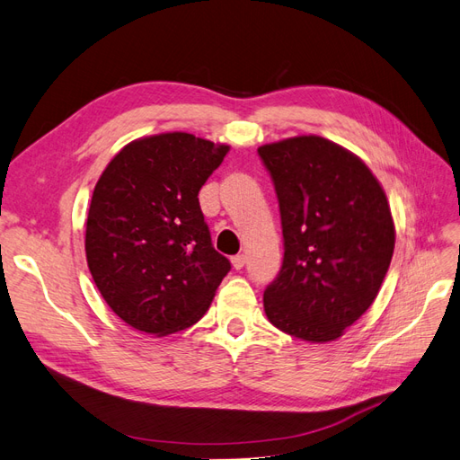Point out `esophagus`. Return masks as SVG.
Wrapping results in <instances>:
<instances>
[{"label":"esophagus","mask_w":460,"mask_h":460,"mask_svg":"<svg viewBox=\"0 0 460 460\" xmlns=\"http://www.w3.org/2000/svg\"><path fill=\"white\" fill-rule=\"evenodd\" d=\"M243 264H245V255H235V257H232V267H234L235 270L243 269Z\"/></svg>","instance_id":"34e87169"}]
</instances>
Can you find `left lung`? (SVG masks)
Wrapping results in <instances>:
<instances>
[{
  "instance_id": "obj_1",
  "label": "left lung",
  "mask_w": 460,
  "mask_h": 460,
  "mask_svg": "<svg viewBox=\"0 0 460 460\" xmlns=\"http://www.w3.org/2000/svg\"><path fill=\"white\" fill-rule=\"evenodd\" d=\"M280 205L284 261L262 303L289 336H343L378 296L395 247L385 191L355 153L320 136L261 146Z\"/></svg>"
}]
</instances>
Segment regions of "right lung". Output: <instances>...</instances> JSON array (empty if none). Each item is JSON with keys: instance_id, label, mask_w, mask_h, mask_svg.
Wrapping results in <instances>:
<instances>
[{"instance_id": "add662e5", "label": "right lung", "mask_w": 460, "mask_h": 460, "mask_svg": "<svg viewBox=\"0 0 460 460\" xmlns=\"http://www.w3.org/2000/svg\"><path fill=\"white\" fill-rule=\"evenodd\" d=\"M230 146L166 132L124 146L93 188L86 259L128 326L169 336L207 313L230 261L211 243L198 193Z\"/></svg>"}]
</instances>
